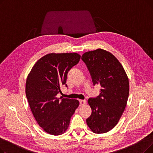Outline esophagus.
<instances>
[{"mask_svg": "<svg viewBox=\"0 0 153 153\" xmlns=\"http://www.w3.org/2000/svg\"><path fill=\"white\" fill-rule=\"evenodd\" d=\"M79 102H80V105H85V104L86 103V100H80Z\"/></svg>", "mask_w": 153, "mask_h": 153, "instance_id": "1", "label": "esophagus"}]
</instances>
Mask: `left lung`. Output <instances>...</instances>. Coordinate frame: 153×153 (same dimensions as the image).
<instances>
[{
    "label": "left lung",
    "mask_w": 153,
    "mask_h": 153,
    "mask_svg": "<svg viewBox=\"0 0 153 153\" xmlns=\"http://www.w3.org/2000/svg\"><path fill=\"white\" fill-rule=\"evenodd\" d=\"M82 60L89 69L94 85L100 84V95L90 98L91 115L86 120L91 130L104 133L117 125L125 109L129 95V80L115 56L100 48L85 52Z\"/></svg>",
    "instance_id": "obj_1"
}]
</instances>
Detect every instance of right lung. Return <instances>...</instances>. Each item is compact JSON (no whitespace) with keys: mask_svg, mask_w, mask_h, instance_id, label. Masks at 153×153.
Masks as SVG:
<instances>
[{"mask_svg":"<svg viewBox=\"0 0 153 153\" xmlns=\"http://www.w3.org/2000/svg\"><path fill=\"white\" fill-rule=\"evenodd\" d=\"M80 59L76 53L48 54L35 64L27 76L25 93L30 109L39 126L48 134L65 133L79 105L77 100L58 98L57 95L62 85L67 87L68 72Z\"/></svg>","mask_w":153,"mask_h":153,"instance_id":"right-lung-1","label":"right lung"}]
</instances>
